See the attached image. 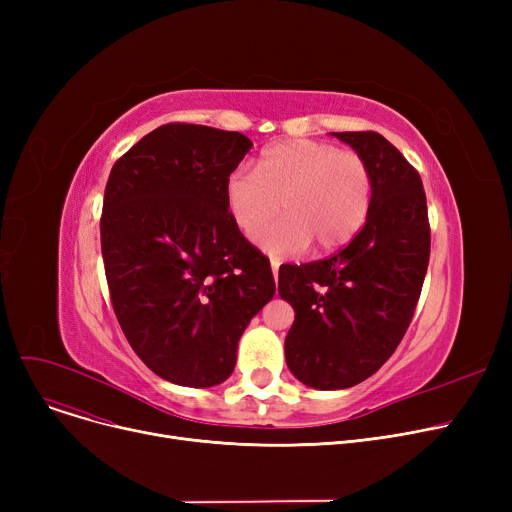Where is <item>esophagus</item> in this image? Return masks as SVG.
Masks as SVG:
<instances>
[{
    "instance_id": "esophagus-1",
    "label": "esophagus",
    "mask_w": 512,
    "mask_h": 512,
    "mask_svg": "<svg viewBox=\"0 0 512 512\" xmlns=\"http://www.w3.org/2000/svg\"><path fill=\"white\" fill-rule=\"evenodd\" d=\"M278 272H280V261L278 259H272V274H274V280L278 282Z\"/></svg>"
}]
</instances>
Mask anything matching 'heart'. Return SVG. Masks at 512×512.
<instances>
[{"label":"heart","mask_w":512,"mask_h":512,"mask_svg":"<svg viewBox=\"0 0 512 512\" xmlns=\"http://www.w3.org/2000/svg\"><path fill=\"white\" fill-rule=\"evenodd\" d=\"M373 180L367 161L324 141L292 139L265 149L257 172L234 170L226 180V205L242 232L284 218L255 240L270 255L301 253L311 242L330 251L351 240L367 220Z\"/></svg>","instance_id":"b5f03b06"}]
</instances>
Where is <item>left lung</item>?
<instances>
[{
    "instance_id": "8db88e82",
    "label": "left lung",
    "mask_w": 512,
    "mask_h": 512,
    "mask_svg": "<svg viewBox=\"0 0 512 512\" xmlns=\"http://www.w3.org/2000/svg\"><path fill=\"white\" fill-rule=\"evenodd\" d=\"M371 170L365 226L328 259L280 267L278 292L294 309L288 369L317 390L361 384L396 351L415 313L429 263L427 203L419 172L378 132H332Z\"/></svg>"
}]
</instances>
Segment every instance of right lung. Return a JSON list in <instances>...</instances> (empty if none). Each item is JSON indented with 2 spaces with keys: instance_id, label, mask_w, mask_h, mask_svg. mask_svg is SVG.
Segmentation results:
<instances>
[{
  "instance_id": "add662e5",
  "label": "right lung",
  "mask_w": 512,
  "mask_h": 512,
  "mask_svg": "<svg viewBox=\"0 0 512 512\" xmlns=\"http://www.w3.org/2000/svg\"><path fill=\"white\" fill-rule=\"evenodd\" d=\"M251 147L240 132L166 124L107 178L101 255L116 317L139 359L178 386L226 382L242 332L276 292L226 205Z\"/></svg>"
}]
</instances>
